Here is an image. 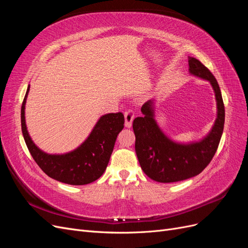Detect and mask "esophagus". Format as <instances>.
Instances as JSON below:
<instances>
[{
    "label": "esophagus",
    "instance_id": "obj_1",
    "mask_svg": "<svg viewBox=\"0 0 248 248\" xmlns=\"http://www.w3.org/2000/svg\"><path fill=\"white\" fill-rule=\"evenodd\" d=\"M124 117H125V126L128 127V128H129V127H131L132 121L134 119V112L131 109L126 110L124 112Z\"/></svg>",
    "mask_w": 248,
    "mask_h": 248
}]
</instances>
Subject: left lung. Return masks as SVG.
<instances>
[{
	"label": "left lung",
	"instance_id": "8db88e82",
	"mask_svg": "<svg viewBox=\"0 0 248 248\" xmlns=\"http://www.w3.org/2000/svg\"><path fill=\"white\" fill-rule=\"evenodd\" d=\"M191 74L212 85L217 101V119L207 138L199 142L180 145L168 139L154 120L153 101L141 107L142 117L133 120L136 152L141 170L154 181L171 183L199 175L212 160L218 148L224 126V104L216 78L196 58H189Z\"/></svg>",
	"mask_w": 248,
	"mask_h": 248
}]
</instances>
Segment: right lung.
Returning <instances> with one entry per match:
<instances>
[{
  "label": "right lung",
  "mask_w": 248,
  "mask_h": 248,
  "mask_svg": "<svg viewBox=\"0 0 248 248\" xmlns=\"http://www.w3.org/2000/svg\"><path fill=\"white\" fill-rule=\"evenodd\" d=\"M30 86L21 104V131L30 153L46 174L62 183L85 185L100 178L106 170L119 132L124 128L122 112L102 116L89 138L74 151L48 155L35 146L25 122V106Z\"/></svg>",
  "instance_id": "add662e5"
}]
</instances>
